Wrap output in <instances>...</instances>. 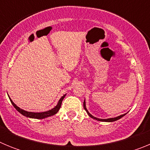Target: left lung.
Instances as JSON below:
<instances>
[{
	"instance_id": "1",
	"label": "left lung",
	"mask_w": 150,
	"mask_h": 150,
	"mask_svg": "<svg viewBox=\"0 0 150 150\" xmlns=\"http://www.w3.org/2000/svg\"><path fill=\"white\" fill-rule=\"evenodd\" d=\"M83 107H84L85 110L86 111V112L88 113V115L90 116V117L92 118V119H94V120H98V121H100V122H115V121H116V120L121 119L122 117H123V116H125V114H126V113H125V114L120 115V116H117V117H115V118H109V119H99V118L95 117L94 116H92V115H91V113L88 112V110L86 109V100H84V102H83Z\"/></svg>"
}]
</instances>
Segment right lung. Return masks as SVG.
<instances>
[{
    "label": "right lung",
    "instance_id": "add662e5",
    "mask_svg": "<svg viewBox=\"0 0 150 150\" xmlns=\"http://www.w3.org/2000/svg\"><path fill=\"white\" fill-rule=\"evenodd\" d=\"M65 95H66V94L65 95H64L61 98L60 100H59V102H58L57 105L55 106L54 108H52V109L50 110H48V111H46V112H28V111L24 110L19 108L18 106L16 105V104H14V102L11 100V98H10V96H9V95H8V96H9V98H10V101H11V103H12V104L13 105V107H15L16 109V110L18 111V112H20L21 114L23 115V116H26V117H28V118H31V119H38V120H42V119H45V118H47V117H50V116H53V115L56 114L57 112H59V109H60V107H61V105H62V100H63L64 98L65 97Z\"/></svg>",
    "mask_w": 150,
    "mask_h": 150
}]
</instances>
